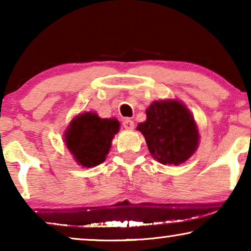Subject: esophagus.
<instances>
[{
  "instance_id": "1",
  "label": "esophagus",
  "mask_w": 251,
  "mask_h": 251,
  "mask_svg": "<svg viewBox=\"0 0 251 251\" xmlns=\"http://www.w3.org/2000/svg\"><path fill=\"white\" fill-rule=\"evenodd\" d=\"M133 126H135V123H133L132 120L126 119L125 121H123V128H125V129H126V130H132Z\"/></svg>"
}]
</instances>
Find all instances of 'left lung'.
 <instances>
[{
	"instance_id": "1",
	"label": "left lung",
	"mask_w": 251,
	"mask_h": 251,
	"mask_svg": "<svg viewBox=\"0 0 251 251\" xmlns=\"http://www.w3.org/2000/svg\"><path fill=\"white\" fill-rule=\"evenodd\" d=\"M137 130L145 137L151 155L164 166L186 162L200 142L194 116L177 99L153 101L146 109V121Z\"/></svg>"
}]
</instances>
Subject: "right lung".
I'll use <instances>...</instances> for the list:
<instances>
[{
    "mask_svg": "<svg viewBox=\"0 0 251 251\" xmlns=\"http://www.w3.org/2000/svg\"><path fill=\"white\" fill-rule=\"evenodd\" d=\"M119 130L115 118L102 119L97 113L84 112L72 119L64 131V142L78 166L92 168L106 160Z\"/></svg>",
    "mask_w": 251,
    "mask_h": 251,
    "instance_id": "add662e5",
    "label": "right lung"
}]
</instances>
